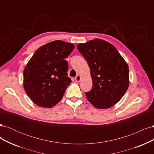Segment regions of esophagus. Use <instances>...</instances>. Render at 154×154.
<instances>
[{
	"mask_svg": "<svg viewBox=\"0 0 154 154\" xmlns=\"http://www.w3.org/2000/svg\"><path fill=\"white\" fill-rule=\"evenodd\" d=\"M80 80H81V76L80 75H77L75 77V81L76 82H80Z\"/></svg>",
	"mask_w": 154,
	"mask_h": 154,
	"instance_id": "esophagus-1",
	"label": "esophagus"
}]
</instances>
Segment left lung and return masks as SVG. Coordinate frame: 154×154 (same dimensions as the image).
<instances>
[{
  "instance_id": "obj_1",
  "label": "left lung",
  "mask_w": 154,
  "mask_h": 154,
  "mask_svg": "<svg viewBox=\"0 0 154 154\" xmlns=\"http://www.w3.org/2000/svg\"><path fill=\"white\" fill-rule=\"evenodd\" d=\"M77 48L91 70L92 88L87 99L97 109L110 108L122 98L129 85L128 64L113 45L96 38Z\"/></svg>"
}]
</instances>
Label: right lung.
Segmentation results:
<instances>
[{"label": "right lung", "mask_w": 154, "mask_h": 154, "mask_svg": "<svg viewBox=\"0 0 154 154\" xmlns=\"http://www.w3.org/2000/svg\"><path fill=\"white\" fill-rule=\"evenodd\" d=\"M74 45L55 40L37 49L24 70V90L36 105L51 108L61 101L71 78L66 59Z\"/></svg>", "instance_id": "add662e5"}]
</instances>
